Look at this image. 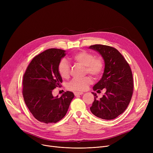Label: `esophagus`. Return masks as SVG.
<instances>
[{
	"instance_id": "obj_1",
	"label": "esophagus",
	"mask_w": 153,
	"mask_h": 153,
	"mask_svg": "<svg viewBox=\"0 0 153 153\" xmlns=\"http://www.w3.org/2000/svg\"><path fill=\"white\" fill-rule=\"evenodd\" d=\"M74 94L75 96H78V95L83 94L82 92H74Z\"/></svg>"
}]
</instances>
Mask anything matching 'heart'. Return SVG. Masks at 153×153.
I'll return each instance as SVG.
<instances>
[{"label":"heart","mask_w":153,"mask_h":153,"mask_svg":"<svg viewBox=\"0 0 153 153\" xmlns=\"http://www.w3.org/2000/svg\"><path fill=\"white\" fill-rule=\"evenodd\" d=\"M70 59L74 62L85 66V73H89L95 77H100L104 69V61L100 56L95 57L91 53L87 51H80L72 54ZM58 72L64 79H67L70 75V66L69 63L62 60L58 65ZM93 83V80L90 76L84 78L73 79L68 84V88L72 91L82 92L86 90L89 85Z\"/></svg>","instance_id":"1"}]
</instances>
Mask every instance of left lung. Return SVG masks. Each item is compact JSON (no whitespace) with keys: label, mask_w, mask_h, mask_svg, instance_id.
I'll use <instances>...</instances> for the list:
<instances>
[{"label":"left lung","mask_w":153,"mask_h":153,"mask_svg":"<svg viewBox=\"0 0 153 153\" xmlns=\"http://www.w3.org/2000/svg\"><path fill=\"white\" fill-rule=\"evenodd\" d=\"M100 53L105 62V68L100 81L94 87V91L106 92L100 99L92 92L94 101L90 108L96 117L112 120L123 113L130 102L133 92V79L129 64L115 48L94 45L89 47Z\"/></svg>","instance_id":"obj_1"}]
</instances>
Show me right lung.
<instances>
[{"label": "right lung", "instance_id": "1", "mask_svg": "<svg viewBox=\"0 0 153 153\" xmlns=\"http://www.w3.org/2000/svg\"><path fill=\"white\" fill-rule=\"evenodd\" d=\"M65 51L48 49L36 56L28 66L23 78L24 101L33 117L45 123H56L66 115L71 100L72 92L66 91L60 97H53L52 91L59 87L62 80L58 72Z\"/></svg>", "mask_w": 153, "mask_h": 153}]
</instances>
